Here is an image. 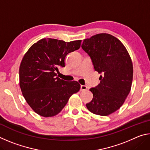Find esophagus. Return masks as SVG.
<instances>
[{
	"mask_svg": "<svg viewBox=\"0 0 150 150\" xmlns=\"http://www.w3.org/2000/svg\"><path fill=\"white\" fill-rule=\"evenodd\" d=\"M87 89V87L86 85H81V91H85Z\"/></svg>",
	"mask_w": 150,
	"mask_h": 150,
	"instance_id": "1",
	"label": "esophagus"
}]
</instances>
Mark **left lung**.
Here are the masks:
<instances>
[{
    "mask_svg": "<svg viewBox=\"0 0 150 150\" xmlns=\"http://www.w3.org/2000/svg\"><path fill=\"white\" fill-rule=\"evenodd\" d=\"M81 47L91 57L95 71L102 74L99 85L90 88L93 98L86 106L95 115H110L121 107L130 93L133 78L131 57L120 40L106 33L84 40Z\"/></svg>",
    "mask_w": 150,
    "mask_h": 150,
    "instance_id": "obj_1",
    "label": "left lung"
}]
</instances>
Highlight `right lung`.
Masks as SVG:
<instances>
[{
    "instance_id": "1",
    "label": "right lung",
    "mask_w": 150,
    "mask_h": 150,
    "mask_svg": "<svg viewBox=\"0 0 150 150\" xmlns=\"http://www.w3.org/2000/svg\"><path fill=\"white\" fill-rule=\"evenodd\" d=\"M81 40L66 42L44 38L33 44L22 58L19 69L20 87L25 100L35 113L44 117L59 114L71 96L80 90L77 81L57 77L65 57L79 49Z\"/></svg>"
}]
</instances>
